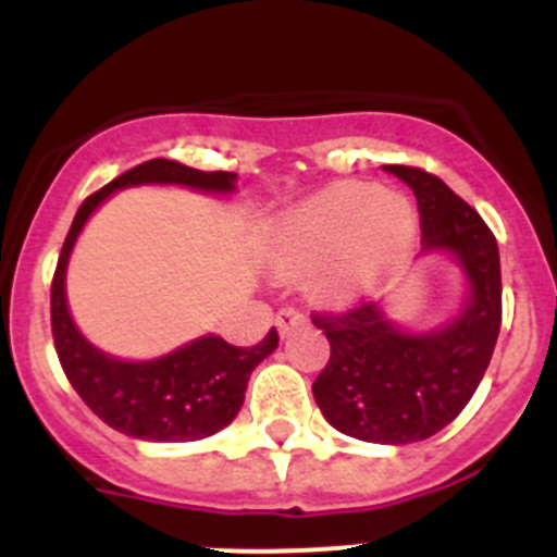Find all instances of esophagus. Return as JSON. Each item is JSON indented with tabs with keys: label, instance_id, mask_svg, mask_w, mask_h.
<instances>
[{
	"label": "esophagus",
	"instance_id": "obj_1",
	"mask_svg": "<svg viewBox=\"0 0 557 557\" xmlns=\"http://www.w3.org/2000/svg\"><path fill=\"white\" fill-rule=\"evenodd\" d=\"M305 322H308V319H305V313H299V310H294V308H283L277 313V319H274V327H277V333L285 338V335H290L294 330L302 327Z\"/></svg>",
	"mask_w": 557,
	"mask_h": 557
}]
</instances>
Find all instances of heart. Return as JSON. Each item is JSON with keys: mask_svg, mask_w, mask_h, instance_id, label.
<instances>
[{"mask_svg": "<svg viewBox=\"0 0 557 557\" xmlns=\"http://www.w3.org/2000/svg\"><path fill=\"white\" fill-rule=\"evenodd\" d=\"M419 216L405 194L341 183L290 208L272 235V258L288 274L322 269L324 294L377 288L413 249Z\"/></svg>", "mask_w": 557, "mask_h": 557, "instance_id": "b5f03b06", "label": "heart"}]
</instances>
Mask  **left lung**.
I'll return each instance as SVG.
<instances>
[{"mask_svg": "<svg viewBox=\"0 0 557 557\" xmlns=\"http://www.w3.org/2000/svg\"><path fill=\"white\" fill-rule=\"evenodd\" d=\"M419 202L422 258H449L463 274V299L430 330L394 322L385 302L338 315H315L330 341V363L313 383L324 419L372 444L403 447L447 428L483 380L503 322L497 238L478 210L433 174L383 166Z\"/></svg>", "mask_w": 557, "mask_h": 557, "instance_id": "8db88e82", "label": "left lung"}]
</instances>
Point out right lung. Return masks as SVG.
<instances>
[{"mask_svg": "<svg viewBox=\"0 0 557 557\" xmlns=\"http://www.w3.org/2000/svg\"><path fill=\"white\" fill-rule=\"evenodd\" d=\"M235 172H199L177 160L154 158L129 169L79 205L52 280V335L69 383L108 428L138 441H197L219 433L244 405L249 374L277 349V330L255 347H233L208 333L149 360H124L102 352L79 333L66 299V272L74 244L116 191L138 185H180L199 194H235Z\"/></svg>", "mask_w": 557, "mask_h": 557, "instance_id": "obj_1", "label": "right lung"}]
</instances>
